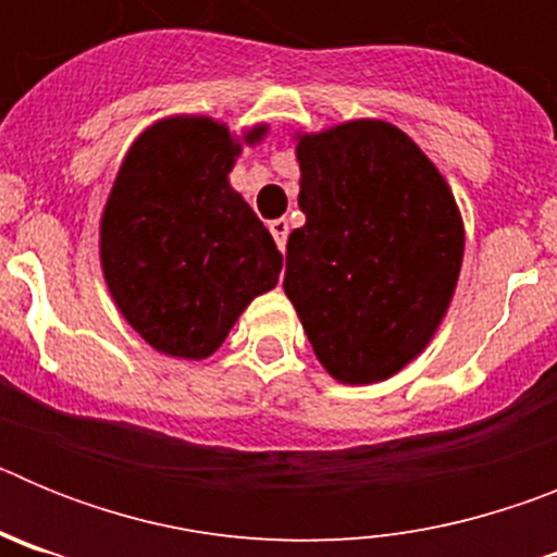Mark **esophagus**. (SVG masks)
Listing matches in <instances>:
<instances>
[{
	"label": "esophagus",
	"mask_w": 557,
	"mask_h": 557,
	"mask_svg": "<svg viewBox=\"0 0 557 557\" xmlns=\"http://www.w3.org/2000/svg\"><path fill=\"white\" fill-rule=\"evenodd\" d=\"M270 234H273L275 245L278 248H287V234H289V220L287 218H278V220H270Z\"/></svg>",
	"instance_id": "obj_1"
}]
</instances>
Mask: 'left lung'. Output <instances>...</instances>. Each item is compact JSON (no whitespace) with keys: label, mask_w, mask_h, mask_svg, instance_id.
I'll return each instance as SVG.
<instances>
[{"label":"left lung","mask_w":557,"mask_h":557,"mask_svg":"<svg viewBox=\"0 0 557 557\" xmlns=\"http://www.w3.org/2000/svg\"><path fill=\"white\" fill-rule=\"evenodd\" d=\"M307 223L289 234L284 293L314 357L373 385L424 351L462 264L455 195L421 147L382 120L298 136Z\"/></svg>","instance_id":"1"}]
</instances>
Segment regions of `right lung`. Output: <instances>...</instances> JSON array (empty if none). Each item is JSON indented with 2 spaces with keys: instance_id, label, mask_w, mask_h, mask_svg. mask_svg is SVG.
I'll use <instances>...</instances> for the list:
<instances>
[{
  "instance_id": "right-lung-1",
  "label": "right lung",
  "mask_w": 557,
  "mask_h": 557,
  "mask_svg": "<svg viewBox=\"0 0 557 557\" xmlns=\"http://www.w3.org/2000/svg\"><path fill=\"white\" fill-rule=\"evenodd\" d=\"M268 133H245L253 145ZM243 145L209 116H170L133 141L100 220V262L113 304L156 351L206 359L282 259L228 172Z\"/></svg>"
}]
</instances>
